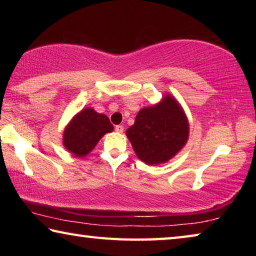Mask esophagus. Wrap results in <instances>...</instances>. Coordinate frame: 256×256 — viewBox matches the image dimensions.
<instances>
[{"label":"esophagus","mask_w":256,"mask_h":256,"mask_svg":"<svg viewBox=\"0 0 256 256\" xmlns=\"http://www.w3.org/2000/svg\"><path fill=\"white\" fill-rule=\"evenodd\" d=\"M115 131L118 132V133H123L124 126H123V125H116V126H115Z\"/></svg>","instance_id":"obj_1"}]
</instances>
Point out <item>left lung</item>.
<instances>
[{
    "instance_id": "8db88e82",
    "label": "left lung",
    "mask_w": 256,
    "mask_h": 256,
    "mask_svg": "<svg viewBox=\"0 0 256 256\" xmlns=\"http://www.w3.org/2000/svg\"><path fill=\"white\" fill-rule=\"evenodd\" d=\"M126 136L138 159L148 164H164L188 141V118L178 102L166 96L158 105L142 108Z\"/></svg>"
}]
</instances>
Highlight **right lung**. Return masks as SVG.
Listing matches in <instances>:
<instances>
[{
  "label": "right lung",
  "mask_w": 256,
  "mask_h": 256,
  "mask_svg": "<svg viewBox=\"0 0 256 256\" xmlns=\"http://www.w3.org/2000/svg\"><path fill=\"white\" fill-rule=\"evenodd\" d=\"M114 130L110 118L92 108H86L76 114L63 134L66 148L78 157H84L92 151L106 133Z\"/></svg>",
  "instance_id": "obj_1"
}]
</instances>
